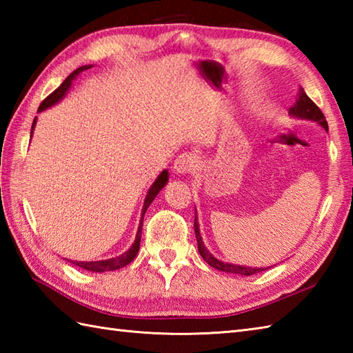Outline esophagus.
<instances>
[{
	"label": "esophagus",
	"instance_id": "34e87169",
	"mask_svg": "<svg viewBox=\"0 0 353 353\" xmlns=\"http://www.w3.org/2000/svg\"><path fill=\"white\" fill-rule=\"evenodd\" d=\"M196 165H197L196 156L192 153H182L181 156H177L172 170H174L176 174H186V172L192 171Z\"/></svg>",
	"mask_w": 353,
	"mask_h": 353
}]
</instances>
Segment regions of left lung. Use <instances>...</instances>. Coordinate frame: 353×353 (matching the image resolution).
I'll use <instances>...</instances> for the list:
<instances>
[{
	"label": "left lung",
	"mask_w": 353,
	"mask_h": 353,
	"mask_svg": "<svg viewBox=\"0 0 353 353\" xmlns=\"http://www.w3.org/2000/svg\"><path fill=\"white\" fill-rule=\"evenodd\" d=\"M297 101L292 108H290V115L299 118V119H308V121L317 123L319 125L323 127V129L327 132V123L325 115L321 114V110L317 108V104L314 103L306 92L303 91V88L299 89L297 94ZM194 230H196V238H197V247H199V253L201 254L209 265L215 270H220V272H226L232 274H239V276H252L256 274L259 272H264V270H268L270 267H247V265H238V264H230V262H224L216 259L214 254L206 249V245L201 239L200 235V228H199V219H197V212H196V219H194Z\"/></svg>",
	"instance_id": "1"
}]
</instances>
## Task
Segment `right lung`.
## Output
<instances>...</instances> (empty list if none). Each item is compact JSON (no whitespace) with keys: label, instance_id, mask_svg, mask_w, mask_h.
I'll return each mask as SVG.
<instances>
[{"label":"right lung","instance_id":"obj_1","mask_svg":"<svg viewBox=\"0 0 353 353\" xmlns=\"http://www.w3.org/2000/svg\"><path fill=\"white\" fill-rule=\"evenodd\" d=\"M89 68H92V65H85V66H80V68H77L74 72H71L68 77L65 79L63 83L59 86L54 92H51L47 99H45L42 103L39 109H37V112H42L45 109H48L51 106H54V104H57L59 101H61L63 97L66 95V92L70 91L71 89V85H72V80L76 79L80 72H83ZM34 125H36V118L32 124V134L30 137H33V130H34ZM168 170H163L159 176H157L156 181L153 182V185L150 186V190L147 192L145 196V200H144V206H142V214H141V221H139V226H138V232H137V238H134V243L132 244V247L127 252H124L123 254H119V256H115V258H110V259H101V261H71L74 265L77 267H81L88 270V272H95V273H104V272H114V270H118L121 267H125L129 265L130 262L134 259V256L138 254V250H139V244H141V234H142V221H144V215L147 212L148 206L152 205V201L156 199L157 194H159V191L163 188L165 185H167L168 182ZM70 261V259H68Z\"/></svg>","mask_w":353,"mask_h":353}]
</instances>
